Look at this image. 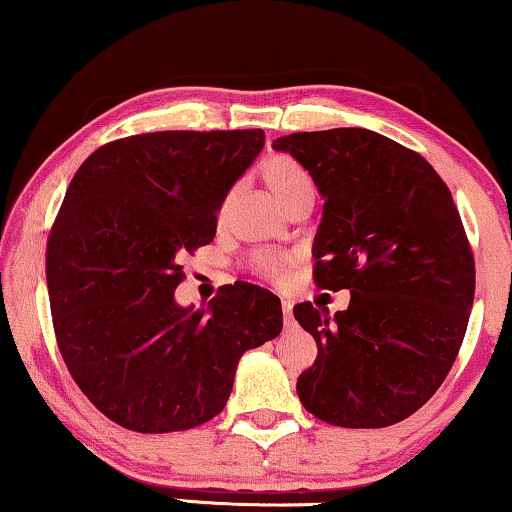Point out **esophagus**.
<instances>
[{"instance_id":"1","label":"esophagus","mask_w":512,"mask_h":512,"mask_svg":"<svg viewBox=\"0 0 512 512\" xmlns=\"http://www.w3.org/2000/svg\"><path fill=\"white\" fill-rule=\"evenodd\" d=\"M282 315H284V322L291 324V303L289 301H282Z\"/></svg>"}]
</instances>
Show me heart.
<instances>
[{"mask_svg":"<svg viewBox=\"0 0 512 512\" xmlns=\"http://www.w3.org/2000/svg\"><path fill=\"white\" fill-rule=\"evenodd\" d=\"M263 178L268 183V188L275 192V197L280 199L284 209H289L291 204L298 202L303 197H315V183L310 178L308 171H305L296 159L287 155H272L263 162ZM230 197L223 199L221 209H218V218L225 216L228 211ZM284 268H287V258L277 254H258L254 258V270L258 275L265 277V280H280L284 275Z\"/></svg>","mask_w":512,"mask_h":512,"instance_id":"1","label":"heart"}]
</instances>
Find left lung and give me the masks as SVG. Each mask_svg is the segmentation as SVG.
I'll list each match as a JSON object with an SVG mask.
<instances>
[{
	"instance_id": "1",
	"label": "left lung",
	"mask_w": 512,
	"mask_h": 512,
	"mask_svg": "<svg viewBox=\"0 0 512 512\" xmlns=\"http://www.w3.org/2000/svg\"><path fill=\"white\" fill-rule=\"evenodd\" d=\"M313 176L324 216L313 256L320 289H350L331 317L294 308L317 357L298 400L341 428H386L426 404L466 336L475 258L447 183L418 152L369 129L277 138Z\"/></svg>"
}]
</instances>
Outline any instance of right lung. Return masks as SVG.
Here are the masks:
<instances>
[{
	"label": "right lung",
	"mask_w": 512,
	"mask_h": 512,
	"mask_svg": "<svg viewBox=\"0 0 512 512\" xmlns=\"http://www.w3.org/2000/svg\"><path fill=\"white\" fill-rule=\"evenodd\" d=\"M263 129L155 131L110 141L72 176L46 240V287L65 367L117 426L176 433L228 402L240 357L282 331L280 298L235 284L181 308V261L216 235V211Z\"/></svg>",
	"instance_id": "add662e5"
}]
</instances>
